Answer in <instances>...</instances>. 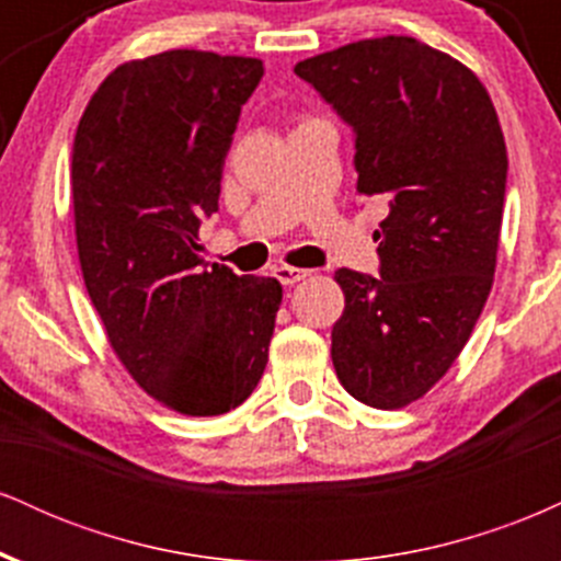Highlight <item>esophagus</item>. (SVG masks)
Wrapping results in <instances>:
<instances>
[{
    "label": "esophagus",
    "mask_w": 561,
    "mask_h": 561,
    "mask_svg": "<svg viewBox=\"0 0 561 561\" xmlns=\"http://www.w3.org/2000/svg\"><path fill=\"white\" fill-rule=\"evenodd\" d=\"M274 276L282 282V285H295V282L311 276V272H308V268H298V266H287V263H279V266H274Z\"/></svg>",
    "instance_id": "34e87169"
}]
</instances>
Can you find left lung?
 <instances>
[{
	"instance_id": "1",
	"label": "left lung",
	"mask_w": 561,
	"mask_h": 561,
	"mask_svg": "<svg viewBox=\"0 0 561 561\" xmlns=\"http://www.w3.org/2000/svg\"><path fill=\"white\" fill-rule=\"evenodd\" d=\"M295 73L356 134L358 195L390 208L379 276L334 272V371L356 401L401 409L450 369L491 295L508 169L499 115L472 70L411 36L345 44Z\"/></svg>"
}]
</instances>
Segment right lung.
<instances>
[{
    "mask_svg": "<svg viewBox=\"0 0 561 561\" xmlns=\"http://www.w3.org/2000/svg\"><path fill=\"white\" fill-rule=\"evenodd\" d=\"M263 62L171 49L100 83L73 139L76 244L115 356L169 409L216 416L255 390L282 302L272 276L197 255Z\"/></svg>",
    "mask_w": 561,
    "mask_h": 561,
    "instance_id": "add662e5",
    "label": "right lung"
}]
</instances>
